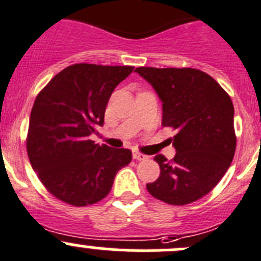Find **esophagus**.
I'll use <instances>...</instances> for the list:
<instances>
[{"label": "esophagus", "instance_id": "obj_1", "mask_svg": "<svg viewBox=\"0 0 261 261\" xmlns=\"http://www.w3.org/2000/svg\"><path fill=\"white\" fill-rule=\"evenodd\" d=\"M133 156H134V159H136V160H146L147 159L146 155L141 154V152H139V151H134Z\"/></svg>", "mask_w": 261, "mask_h": 261}]
</instances>
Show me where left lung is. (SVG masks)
<instances>
[{"label":"left lung","mask_w":261,"mask_h":261,"mask_svg":"<svg viewBox=\"0 0 261 261\" xmlns=\"http://www.w3.org/2000/svg\"><path fill=\"white\" fill-rule=\"evenodd\" d=\"M163 103V126L175 128L172 162L154 158L160 175L147 183L149 193L165 203L181 206L212 191L236 149L233 105L211 75L193 68L140 67L135 70Z\"/></svg>","instance_id":"8db88e82"}]
</instances>
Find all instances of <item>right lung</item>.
I'll use <instances>...</instances> for the list:
<instances>
[{
	"label": "right lung",
	"instance_id": "1",
	"mask_svg": "<svg viewBox=\"0 0 261 261\" xmlns=\"http://www.w3.org/2000/svg\"><path fill=\"white\" fill-rule=\"evenodd\" d=\"M134 67L74 64L38 94L30 115L28 155L53 196L88 206L110 193L118 170L133 159L128 149L98 145L89 136L103 126L112 92Z\"/></svg>",
	"mask_w": 261,
	"mask_h": 261
}]
</instances>
